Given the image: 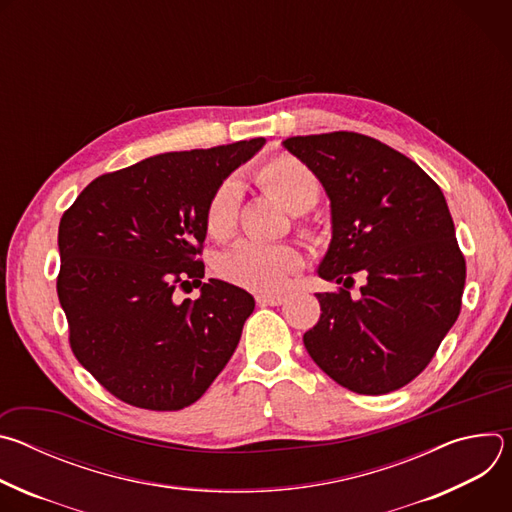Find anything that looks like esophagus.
<instances>
[{"label":"esophagus","mask_w":512,"mask_h":512,"mask_svg":"<svg viewBox=\"0 0 512 512\" xmlns=\"http://www.w3.org/2000/svg\"><path fill=\"white\" fill-rule=\"evenodd\" d=\"M283 302H285L283 296H265V294L257 296V304L259 306H281Z\"/></svg>","instance_id":"esophagus-1"}]
</instances>
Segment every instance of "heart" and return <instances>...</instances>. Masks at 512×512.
Listing matches in <instances>:
<instances>
[{"mask_svg":"<svg viewBox=\"0 0 512 512\" xmlns=\"http://www.w3.org/2000/svg\"><path fill=\"white\" fill-rule=\"evenodd\" d=\"M257 180L291 214L310 210L320 196V182L316 174L306 164L287 154L275 156L261 166ZM239 206V180H223L214 188L204 208V227L208 235L218 241L229 239L237 229ZM300 265L302 259L294 247L247 241L221 257L218 273L239 287L259 291V294H273L289 283Z\"/></svg>","mask_w":512,"mask_h":512,"instance_id":"heart-1","label":"heart"}]
</instances>
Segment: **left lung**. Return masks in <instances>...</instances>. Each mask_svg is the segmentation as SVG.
Listing matches in <instances>:
<instances>
[{
    "instance_id": "obj_1",
    "label": "left lung",
    "mask_w": 512,
    "mask_h": 512,
    "mask_svg": "<svg viewBox=\"0 0 512 512\" xmlns=\"http://www.w3.org/2000/svg\"><path fill=\"white\" fill-rule=\"evenodd\" d=\"M283 148L330 198L332 241L318 267L340 291L316 294L322 314L304 334L318 367L360 395L413 381L458 320L466 261L444 192L379 139L334 131L296 135ZM368 281L361 298L347 287Z\"/></svg>"
}]
</instances>
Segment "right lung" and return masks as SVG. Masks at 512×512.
<instances>
[{"instance_id":"right-lung-1","label":"right lung","mask_w":512,"mask_h":512,"mask_svg":"<svg viewBox=\"0 0 512 512\" xmlns=\"http://www.w3.org/2000/svg\"><path fill=\"white\" fill-rule=\"evenodd\" d=\"M263 137L168 152L93 180L58 227V300L70 348L117 399L152 411L198 401L233 356L255 300L208 279L198 301L178 286L204 277V208Z\"/></svg>"}]
</instances>
